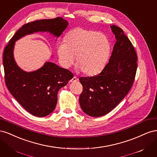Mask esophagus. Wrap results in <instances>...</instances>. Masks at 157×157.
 I'll return each instance as SVG.
<instances>
[{
    "mask_svg": "<svg viewBox=\"0 0 157 157\" xmlns=\"http://www.w3.org/2000/svg\"><path fill=\"white\" fill-rule=\"evenodd\" d=\"M77 80H78V78L76 77H74L72 78V80H71V82H76V81H77Z\"/></svg>",
    "mask_w": 157,
    "mask_h": 157,
    "instance_id": "obj_1",
    "label": "esophagus"
}]
</instances>
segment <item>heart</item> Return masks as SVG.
<instances>
[{
	"label": "heart",
	"instance_id": "obj_1",
	"mask_svg": "<svg viewBox=\"0 0 157 157\" xmlns=\"http://www.w3.org/2000/svg\"><path fill=\"white\" fill-rule=\"evenodd\" d=\"M64 42L57 48L61 65L69 68L76 57L77 69L87 76L100 73L111 54V44L107 36L94 31L76 28L67 33Z\"/></svg>",
	"mask_w": 157,
	"mask_h": 157
}]
</instances>
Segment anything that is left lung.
<instances>
[{"label":"left lung","instance_id":"1","mask_svg":"<svg viewBox=\"0 0 157 157\" xmlns=\"http://www.w3.org/2000/svg\"><path fill=\"white\" fill-rule=\"evenodd\" d=\"M116 42L109 63L94 77H80L83 90L79 103L88 115L98 117L115 109L131 89L137 68V57L132 42L121 28L111 26Z\"/></svg>","mask_w":157,"mask_h":157}]
</instances>
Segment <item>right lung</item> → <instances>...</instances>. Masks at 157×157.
I'll return each instance as SVG.
<instances>
[{"instance_id": "right-lung-1", "label": "right lung", "mask_w": 157, "mask_h": 157, "mask_svg": "<svg viewBox=\"0 0 157 157\" xmlns=\"http://www.w3.org/2000/svg\"><path fill=\"white\" fill-rule=\"evenodd\" d=\"M67 25V21L60 17L27 23L17 30L4 48L3 66L6 86L19 103L34 116L45 117L54 110L59 90L73 78V74L52 62H46L40 69L33 72H25L14 60L15 42L25 35L39 31L49 32L59 37Z\"/></svg>"}]
</instances>
